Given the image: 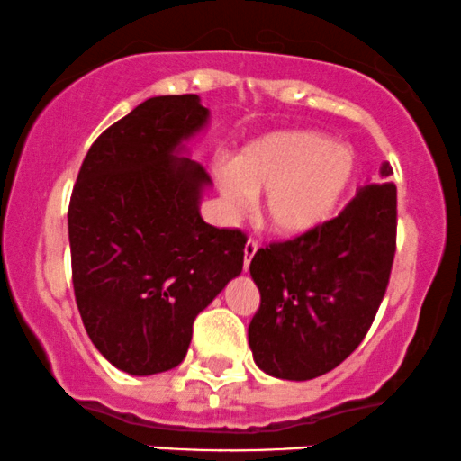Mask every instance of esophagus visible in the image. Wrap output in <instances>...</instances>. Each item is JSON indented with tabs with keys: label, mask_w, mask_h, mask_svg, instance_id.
<instances>
[{
	"label": "esophagus",
	"mask_w": 461,
	"mask_h": 461,
	"mask_svg": "<svg viewBox=\"0 0 461 461\" xmlns=\"http://www.w3.org/2000/svg\"><path fill=\"white\" fill-rule=\"evenodd\" d=\"M258 249H259V244L255 240H247V244H244V270L249 267L250 259H253V255L258 253Z\"/></svg>",
	"instance_id": "esophagus-1"
}]
</instances>
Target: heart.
I'll list each match as a JSON object with an SVG mask.
<instances>
[{"label": "heart", "instance_id": "b5f03b06", "mask_svg": "<svg viewBox=\"0 0 461 461\" xmlns=\"http://www.w3.org/2000/svg\"><path fill=\"white\" fill-rule=\"evenodd\" d=\"M355 174L351 149L306 130L274 131L244 147L217 170L225 211H247L261 195V221L278 236H302L328 223Z\"/></svg>", "mask_w": 461, "mask_h": 461}]
</instances>
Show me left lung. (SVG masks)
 Here are the masks:
<instances>
[{"label":"left lung","instance_id":"obj_1","mask_svg":"<svg viewBox=\"0 0 461 461\" xmlns=\"http://www.w3.org/2000/svg\"><path fill=\"white\" fill-rule=\"evenodd\" d=\"M392 174L385 161L336 219L255 253L249 270L261 302L249 345L266 375L311 381L342 364L368 334L395 255Z\"/></svg>","mask_w":461,"mask_h":461}]
</instances>
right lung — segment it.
Returning a JSON list of instances; mask_svg holds the SVG:
<instances>
[{"instance_id":"add662e5","label":"right lung","mask_w":461,"mask_h":461,"mask_svg":"<svg viewBox=\"0 0 461 461\" xmlns=\"http://www.w3.org/2000/svg\"><path fill=\"white\" fill-rule=\"evenodd\" d=\"M206 121L194 93L150 97L91 144L76 178V304L97 351L127 375L176 368L197 314L242 272L247 236L200 217L211 178L180 157Z\"/></svg>"}]
</instances>
